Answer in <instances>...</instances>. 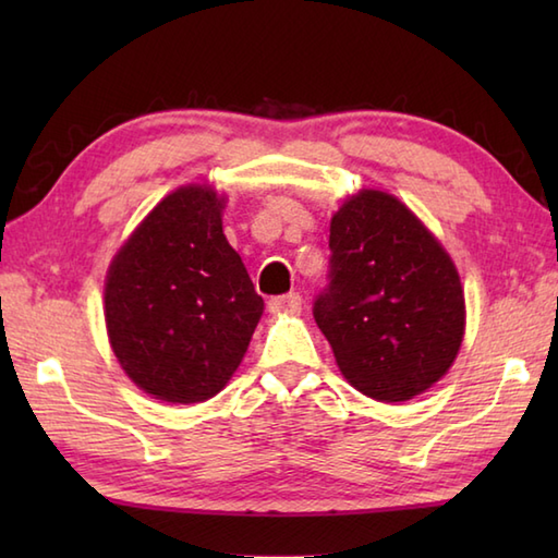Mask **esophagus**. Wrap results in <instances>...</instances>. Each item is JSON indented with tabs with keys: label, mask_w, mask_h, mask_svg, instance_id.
I'll list each match as a JSON object with an SVG mask.
<instances>
[{
	"label": "esophagus",
	"mask_w": 558,
	"mask_h": 558,
	"mask_svg": "<svg viewBox=\"0 0 558 558\" xmlns=\"http://www.w3.org/2000/svg\"><path fill=\"white\" fill-rule=\"evenodd\" d=\"M268 312L270 314H300L302 312V298L298 292H290V294H280V298H272L268 300Z\"/></svg>",
	"instance_id": "34e87169"
}]
</instances>
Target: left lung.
<instances>
[{
  "mask_svg": "<svg viewBox=\"0 0 558 558\" xmlns=\"http://www.w3.org/2000/svg\"><path fill=\"white\" fill-rule=\"evenodd\" d=\"M314 318L352 388L402 402L441 378L465 336V294L441 242L396 196L362 189L330 220Z\"/></svg>",
  "mask_w": 558,
  "mask_h": 558,
  "instance_id": "obj_1",
  "label": "left lung"
}]
</instances>
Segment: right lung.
I'll return each instance as SVG.
<instances>
[{
	"label": "right lung",
	"mask_w": 558,
	"mask_h": 558,
	"mask_svg": "<svg viewBox=\"0 0 558 558\" xmlns=\"http://www.w3.org/2000/svg\"><path fill=\"white\" fill-rule=\"evenodd\" d=\"M225 196L189 184L165 196L114 254L105 324L132 381L165 402H204L240 366L264 300L222 234Z\"/></svg>",
	"instance_id": "1"
}]
</instances>
